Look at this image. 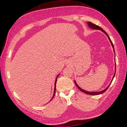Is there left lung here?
<instances>
[{"mask_svg":"<svg viewBox=\"0 0 127 127\" xmlns=\"http://www.w3.org/2000/svg\"><path fill=\"white\" fill-rule=\"evenodd\" d=\"M87 24L88 25L89 27L91 28V29H95V30H100V31L103 32V33H104V34H105V35L107 36V37L108 38V39H109V41H110V43H111V44H112V46L113 48V50H114V53H115L113 44L112 40H110L109 36H108V34H107V33H106V32H105L104 31V30L102 28H100V27H99L98 25H95V24L92 23H91V22H87ZM116 66H115V73H114V75H113V78H112V80L111 82L110 83V84H109V86H108L107 88H106L105 89L103 90V91H99V92H88V91H85V90L82 89L81 88H80L79 86H78L77 83H76L75 80H74V83H75V85H76V86H77V87L78 88V89H79V90H80V91H81L82 92H84V93H86V94H89V95H99V94H102V93H104V92L108 89V88H109V86L110 85V84H111L112 82L113 81V78H114V77L115 74H116Z\"/></svg>","mask_w":127,"mask_h":127,"instance_id":"8db88e82","label":"left lung"}]
</instances>
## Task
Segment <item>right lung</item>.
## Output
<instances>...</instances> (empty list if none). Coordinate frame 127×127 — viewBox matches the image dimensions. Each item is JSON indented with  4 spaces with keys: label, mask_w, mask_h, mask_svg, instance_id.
Returning <instances> with one entry per match:
<instances>
[{
    "label": "right lung",
    "mask_w": 127,
    "mask_h": 127,
    "mask_svg": "<svg viewBox=\"0 0 127 127\" xmlns=\"http://www.w3.org/2000/svg\"><path fill=\"white\" fill-rule=\"evenodd\" d=\"M59 74L57 76V77H56V81H55V83H54V93H53V96H52V99H50V100H52V99H53V98H54V95H55V93H56V83H57V78L58 77V76H59ZM50 100L49 101V102H50Z\"/></svg>",
    "instance_id": "1"
}]
</instances>
